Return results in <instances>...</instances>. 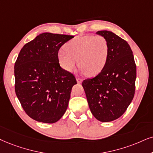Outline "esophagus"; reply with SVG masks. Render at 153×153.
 I'll list each match as a JSON object with an SVG mask.
<instances>
[{
    "label": "esophagus",
    "mask_w": 153,
    "mask_h": 153,
    "mask_svg": "<svg viewBox=\"0 0 153 153\" xmlns=\"http://www.w3.org/2000/svg\"><path fill=\"white\" fill-rule=\"evenodd\" d=\"M76 80H77V82H78V83H81V82H82V79L77 76L76 77Z\"/></svg>",
    "instance_id": "34e87169"
}]
</instances>
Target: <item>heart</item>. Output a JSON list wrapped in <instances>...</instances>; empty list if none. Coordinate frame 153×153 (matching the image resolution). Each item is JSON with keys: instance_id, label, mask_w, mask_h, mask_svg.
Wrapping results in <instances>:
<instances>
[{"instance_id": "1", "label": "heart", "mask_w": 153, "mask_h": 153, "mask_svg": "<svg viewBox=\"0 0 153 153\" xmlns=\"http://www.w3.org/2000/svg\"><path fill=\"white\" fill-rule=\"evenodd\" d=\"M108 54L109 45L104 36L85 35L76 36L68 42L65 49L59 51L58 59L65 71L72 72L78 61L83 73L94 76L103 70Z\"/></svg>"}]
</instances>
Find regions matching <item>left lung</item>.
<instances>
[{"label":"left lung","instance_id":"8db88e82","mask_svg":"<svg viewBox=\"0 0 153 153\" xmlns=\"http://www.w3.org/2000/svg\"><path fill=\"white\" fill-rule=\"evenodd\" d=\"M109 45L106 65L93 78L82 81L88 105L97 119L108 122L126 111L135 94L136 65L126 41L109 31H98Z\"/></svg>","mask_w":153,"mask_h":153}]
</instances>
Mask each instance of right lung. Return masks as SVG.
Here are the masks:
<instances>
[{
    "label": "right lung",
    "mask_w": 153,
    "mask_h": 153,
    "mask_svg": "<svg viewBox=\"0 0 153 153\" xmlns=\"http://www.w3.org/2000/svg\"><path fill=\"white\" fill-rule=\"evenodd\" d=\"M72 35L40 34L25 44L15 63V90L29 117L53 123L66 111L72 87V73L60 66L58 53Z\"/></svg>",
    "instance_id": "add662e5"
}]
</instances>
